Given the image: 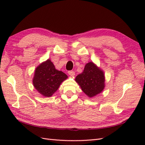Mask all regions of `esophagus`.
Returning a JSON list of instances; mask_svg holds the SVG:
<instances>
[{
  "instance_id": "1",
  "label": "esophagus",
  "mask_w": 145,
  "mask_h": 145,
  "mask_svg": "<svg viewBox=\"0 0 145 145\" xmlns=\"http://www.w3.org/2000/svg\"><path fill=\"white\" fill-rule=\"evenodd\" d=\"M69 75H70L71 76H74V75H75V72H74V71H69L68 72Z\"/></svg>"
}]
</instances>
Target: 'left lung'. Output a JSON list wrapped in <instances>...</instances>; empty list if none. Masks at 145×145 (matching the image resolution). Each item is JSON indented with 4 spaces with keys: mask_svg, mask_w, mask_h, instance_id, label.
<instances>
[{
    "mask_svg": "<svg viewBox=\"0 0 145 145\" xmlns=\"http://www.w3.org/2000/svg\"><path fill=\"white\" fill-rule=\"evenodd\" d=\"M76 81L89 97L100 93L105 87L104 73L93 62L85 65L83 72L76 77Z\"/></svg>",
    "mask_w": 145,
    "mask_h": 145,
    "instance_id": "1",
    "label": "left lung"
}]
</instances>
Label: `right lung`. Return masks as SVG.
I'll list each match as a JSON object with an SVG mask.
<instances>
[{"instance_id": "right-lung-1", "label": "right lung", "mask_w": 145, "mask_h": 145, "mask_svg": "<svg viewBox=\"0 0 145 145\" xmlns=\"http://www.w3.org/2000/svg\"><path fill=\"white\" fill-rule=\"evenodd\" d=\"M68 76L62 71L56 69L50 60H47L36 69L33 85L39 93L50 97L58 89L60 85Z\"/></svg>"}]
</instances>
